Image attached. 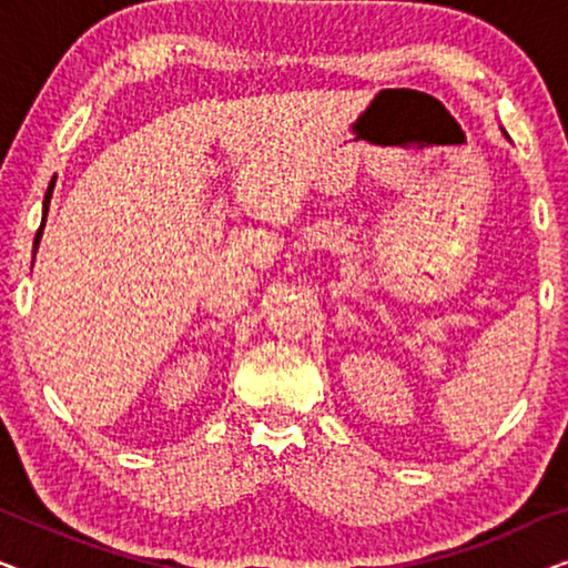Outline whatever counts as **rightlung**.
Listing matches in <instances>:
<instances>
[{
    "instance_id": "add662e5",
    "label": "right lung",
    "mask_w": 568,
    "mask_h": 568,
    "mask_svg": "<svg viewBox=\"0 0 568 568\" xmlns=\"http://www.w3.org/2000/svg\"><path fill=\"white\" fill-rule=\"evenodd\" d=\"M51 193H53V183L49 185V191H45V199H43V222L41 227L36 232V240H33V258H36V251H38V243H41V235H43V227H45V214H49V204H51Z\"/></svg>"
}]
</instances>
